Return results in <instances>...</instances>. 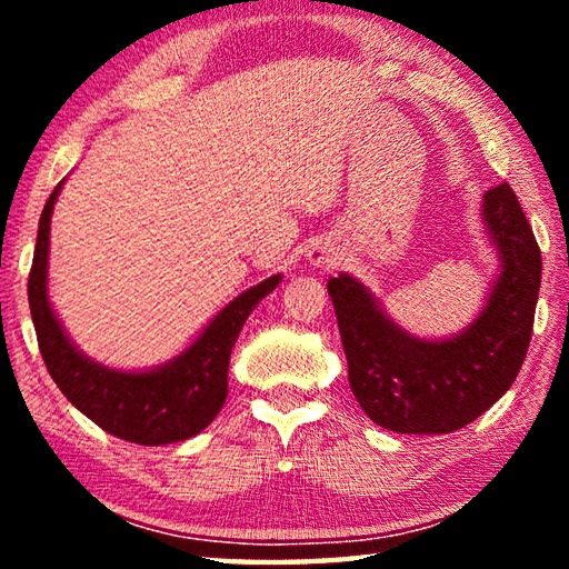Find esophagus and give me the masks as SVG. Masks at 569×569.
Returning a JSON list of instances; mask_svg holds the SVG:
<instances>
[{"label":"esophagus","mask_w":569,"mask_h":569,"mask_svg":"<svg viewBox=\"0 0 569 569\" xmlns=\"http://www.w3.org/2000/svg\"><path fill=\"white\" fill-rule=\"evenodd\" d=\"M306 261L311 268L326 271V268H333L336 261H339V248H336L331 240H313L306 250Z\"/></svg>","instance_id":"1"}]
</instances>
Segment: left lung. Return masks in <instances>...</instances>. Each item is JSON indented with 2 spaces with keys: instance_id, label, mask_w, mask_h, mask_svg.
Returning a JSON list of instances; mask_svg holds the SVG:
<instances>
[{
  "instance_id": "obj_1",
  "label": "left lung",
  "mask_w": 569,
  "mask_h": 569,
  "mask_svg": "<svg viewBox=\"0 0 569 569\" xmlns=\"http://www.w3.org/2000/svg\"><path fill=\"white\" fill-rule=\"evenodd\" d=\"M497 273L479 313L447 339H419L391 321L359 278H329L349 383L369 419L399 435H449L512 387L532 339L542 256L512 188L481 198Z\"/></svg>"
}]
</instances>
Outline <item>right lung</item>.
<instances>
[{"label":"right lung","mask_w":569,"mask_h":569,"mask_svg":"<svg viewBox=\"0 0 569 569\" xmlns=\"http://www.w3.org/2000/svg\"><path fill=\"white\" fill-rule=\"evenodd\" d=\"M60 186L44 203L30 271V311L42 359L57 387L84 417L108 435L142 447L172 445L203 431L228 397V363L250 311L281 283V273L236 296L218 311L186 351L152 369L124 371L80 351L47 293L50 223Z\"/></svg>","instance_id":"obj_1"}]
</instances>
